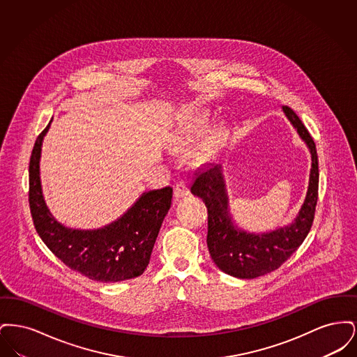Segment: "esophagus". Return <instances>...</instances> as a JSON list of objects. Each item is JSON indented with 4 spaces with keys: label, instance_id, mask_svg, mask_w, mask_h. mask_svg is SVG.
Instances as JSON below:
<instances>
[{
    "label": "esophagus",
    "instance_id": "obj_1",
    "mask_svg": "<svg viewBox=\"0 0 357 357\" xmlns=\"http://www.w3.org/2000/svg\"><path fill=\"white\" fill-rule=\"evenodd\" d=\"M188 194H190V190H188L186 182L181 181V182H178V183L174 186V197H175L176 199L185 198Z\"/></svg>",
    "mask_w": 357,
    "mask_h": 357
}]
</instances>
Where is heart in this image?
<instances>
[{"mask_svg":"<svg viewBox=\"0 0 357 357\" xmlns=\"http://www.w3.org/2000/svg\"><path fill=\"white\" fill-rule=\"evenodd\" d=\"M194 132V130L191 128V130H187L186 132L183 134V135L181 136V139H179V142H178V146L179 147H185L187 143H188V139H190V135Z\"/></svg>","mask_w":357,"mask_h":357,"instance_id":"1","label":"heart"}]
</instances>
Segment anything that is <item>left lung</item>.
Instances as JSON below:
<instances>
[{
	"instance_id": "1",
	"label": "left lung",
	"mask_w": 357,
	"mask_h": 357,
	"mask_svg": "<svg viewBox=\"0 0 357 357\" xmlns=\"http://www.w3.org/2000/svg\"><path fill=\"white\" fill-rule=\"evenodd\" d=\"M282 109L312 153L305 202L291 225L266 234H248L234 227L229 217L221 166L218 165H210L199 171L190 187L191 192L199 197L207 207V248L213 261L222 272L238 278L250 280L278 269L304 242L314 220L319 198L316 144L296 112L288 105H284Z\"/></svg>"
}]
</instances>
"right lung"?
Masks as SVG:
<instances>
[{"instance_id": "right-lung-1", "label": "right lung", "mask_w": 357, "mask_h": 357, "mask_svg": "<svg viewBox=\"0 0 357 357\" xmlns=\"http://www.w3.org/2000/svg\"><path fill=\"white\" fill-rule=\"evenodd\" d=\"M50 124L37 136L29 160V207L37 234L69 269L89 280L120 282L143 274L170 210L172 188L144 192L120 220L99 230L64 227L52 217L40 185V151Z\"/></svg>"}]
</instances>
